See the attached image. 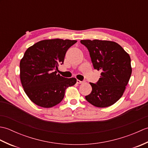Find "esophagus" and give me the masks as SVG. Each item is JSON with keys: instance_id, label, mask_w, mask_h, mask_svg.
Instances as JSON below:
<instances>
[{"instance_id": "esophagus-1", "label": "esophagus", "mask_w": 148, "mask_h": 148, "mask_svg": "<svg viewBox=\"0 0 148 148\" xmlns=\"http://www.w3.org/2000/svg\"><path fill=\"white\" fill-rule=\"evenodd\" d=\"M83 83V81H80L79 79H77V83H78V84H82Z\"/></svg>"}]
</instances>
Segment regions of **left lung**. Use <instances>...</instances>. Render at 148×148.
Masks as SVG:
<instances>
[{
	"mask_svg": "<svg viewBox=\"0 0 148 148\" xmlns=\"http://www.w3.org/2000/svg\"><path fill=\"white\" fill-rule=\"evenodd\" d=\"M89 51L93 67L101 72L92 92L85 97L97 108H107L122 97L132 74L129 55L118 43L110 40H81Z\"/></svg>",
	"mask_w": 148,
	"mask_h": 148,
	"instance_id": "8db88e82",
	"label": "left lung"
}]
</instances>
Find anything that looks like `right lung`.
Here are the masks:
<instances>
[{
	"label": "right lung",
	"mask_w": 148,
	"mask_h": 148,
	"mask_svg": "<svg viewBox=\"0 0 148 148\" xmlns=\"http://www.w3.org/2000/svg\"><path fill=\"white\" fill-rule=\"evenodd\" d=\"M76 40H42L28 48L20 64V80L25 92L35 104L45 108L57 105L65 90L76 83L74 77L57 74L68 49Z\"/></svg>",
	"instance_id": "right-lung-1"
}]
</instances>
